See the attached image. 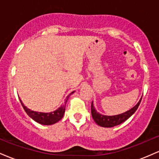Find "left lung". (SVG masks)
I'll return each instance as SVG.
<instances>
[{"mask_svg": "<svg viewBox=\"0 0 159 159\" xmlns=\"http://www.w3.org/2000/svg\"><path fill=\"white\" fill-rule=\"evenodd\" d=\"M141 99L142 97L135 106L133 107L132 108L130 109V110L125 111V112L123 113V114L114 115V116H107V115L99 114V113L95 109L93 104L92 102V104H91V114H92V116L93 118L94 121L96 122V123L99 125V126L105 128L114 127L123 123V122H125V120L129 119V118L135 112L137 109H138Z\"/></svg>", "mask_w": 159, "mask_h": 159, "instance_id": "1", "label": "left lung"}]
</instances>
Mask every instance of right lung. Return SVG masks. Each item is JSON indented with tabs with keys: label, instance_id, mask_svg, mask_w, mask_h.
Listing matches in <instances>:
<instances>
[{
	"label": "right lung",
	"instance_id": "right-lung-1",
	"mask_svg": "<svg viewBox=\"0 0 159 159\" xmlns=\"http://www.w3.org/2000/svg\"><path fill=\"white\" fill-rule=\"evenodd\" d=\"M74 93L72 92L70 94L67 96L66 100V104L67 100H68L69 96L71 94H72ZM21 105H22L23 108L25 109V112L27 113V114L30 116V118H32L33 120H35L36 122H37L38 123L42 124V125H53V124L57 123L59 120H61L63 118V114L65 113V109H66V105H61V107L58 109H57L56 111H53V112H49V113H43V112H37V111H31L30 109L27 108L26 106L24 105V104L21 100L20 99Z\"/></svg>",
	"mask_w": 159,
	"mask_h": 159
}]
</instances>
